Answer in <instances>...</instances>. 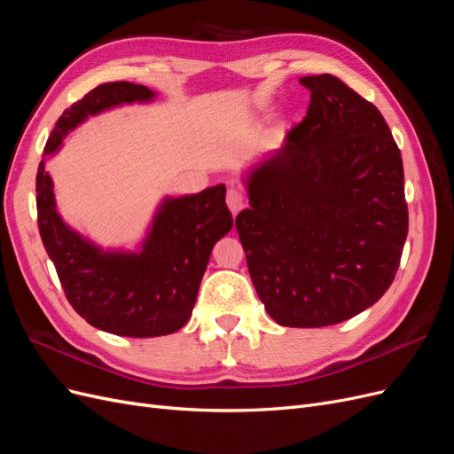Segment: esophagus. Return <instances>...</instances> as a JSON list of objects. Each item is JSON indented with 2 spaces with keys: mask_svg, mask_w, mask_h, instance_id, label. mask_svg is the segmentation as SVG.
<instances>
[{
  "mask_svg": "<svg viewBox=\"0 0 454 454\" xmlns=\"http://www.w3.org/2000/svg\"><path fill=\"white\" fill-rule=\"evenodd\" d=\"M227 206L232 215H237L242 208H244V195L242 191L237 189V187H231L227 191Z\"/></svg>",
  "mask_w": 454,
  "mask_h": 454,
  "instance_id": "obj_1",
  "label": "esophagus"
}]
</instances>
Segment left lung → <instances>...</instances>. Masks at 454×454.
<instances>
[{
	"label": "left lung",
	"mask_w": 454,
	"mask_h": 454,
	"mask_svg": "<svg viewBox=\"0 0 454 454\" xmlns=\"http://www.w3.org/2000/svg\"><path fill=\"white\" fill-rule=\"evenodd\" d=\"M307 117L244 177L237 231L255 292L286 327H324L375 305L400 267L403 162L379 109L340 79L301 77Z\"/></svg>",
	"instance_id": "8db88e82"
}]
</instances>
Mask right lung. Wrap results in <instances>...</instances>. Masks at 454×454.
I'll return each mask as SVG.
<instances>
[{
  "mask_svg": "<svg viewBox=\"0 0 454 454\" xmlns=\"http://www.w3.org/2000/svg\"><path fill=\"white\" fill-rule=\"evenodd\" d=\"M153 98V90L129 81L98 85L60 115L43 149L45 159L87 117ZM45 159L35 177L39 235L74 310L90 325L121 337H160L182 329L193 312L214 244L232 227L225 185L167 197L140 252H112L64 223Z\"/></svg>",
  "mask_w": 454,
  "mask_h": 454,
  "instance_id": "add662e5",
  "label": "right lung"
}]
</instances>
